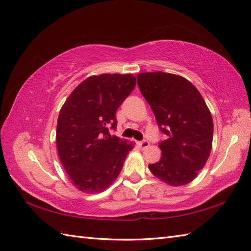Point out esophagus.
Returning a JSON list of instances; mask_svg holds the SVG:
<instances>
[{
  "label": "esophagus",
  "mask_w": 251,
  "mask_h": 251,
  "mask_svg": "<svg viewBox=\"0 0 251 251\" xmlns=\"http://www.w3.org/2000/svg\"><path fill=\"white\" fill-rule=\"evenodd\" d=\"M138 146H139L140 149H146V148L150 146V142H149L148 140H142V141L138 142Z\"/></svg>",
  "instance_id": "obj_1"
}]
</instances>
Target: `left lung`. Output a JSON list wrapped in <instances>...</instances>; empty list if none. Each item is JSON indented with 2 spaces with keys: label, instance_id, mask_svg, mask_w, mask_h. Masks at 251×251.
<instances>
[{
  "label": "left lung",
  "instance_id": "obj_1",
  "mask_svg": "<svg viewBox=\"0 0 251 251\" xmlns=\"http://www.w3.org/2000/svg\"><path fill=\"white\" fill-rule=\"evenodd\" d=\"M138 86L166 140L151 173L165 183L184 185L205 166L211 151L214 123L205 100L188 79L165 72L140 73Z\"/></svg>",
  "mask_w": 251,
  "mask_h": 251
}]
</instances>
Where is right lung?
Wrapping results in <instances>:
<instances>
[{
    "mask_svg": "<svg viewBox=\"0 0 251 251\" xmlns=\"http://www.w3.org/2000/svg\"><path fill=\"white\" fill-rule=\"evenodd\" d=\"M136 86L132 74L90 76L73 90L57 122L59 158L78 190L98 193L119 177L134 146L111 135L116 111Z\"/></svg>",
    "mask_w": 251,
    "mask_h": 251,
    "instance_id": "add662e5",
    "label": "right lung"
}]
</instances>
